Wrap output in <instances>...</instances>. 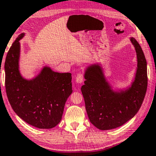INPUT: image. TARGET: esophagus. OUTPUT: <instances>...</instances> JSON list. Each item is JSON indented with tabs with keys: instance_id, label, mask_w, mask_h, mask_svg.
I'll return each instance as SVG.
<instances>
[{
	"instance_id": "obj_1",
	"label": "esophagus",
	"mask_w": 156,
	"mask_h": 156,
	"mask_svg": "<svg viewBox=\"0 0 156 156\" xmlns=\"http://www.w3.org/2000/svg\"><path fill=\"white\" fill-rule=\"evenodd\" d=\"M84 80V75L83 73H78L76 77V81L77 83H82Z\"/></svg>"
}]
</instances>
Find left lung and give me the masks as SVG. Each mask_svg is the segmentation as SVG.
Masks as SVG:
<instances>
[{"label": "left lung", "instance_id": "1", "mask_svg": "<svg viewBox=\"0 0 156 156\" xmlns=\"http://www.w3.org/2000/svg\"><path fill=\"white\" fill-rule=\"evenodd\" d=\"M137 54L135 80L125 90L114 91L98 64L87 66L81 87L89 119L100 130L119 127L139 111L147 89V66L144 54L136 39L130 37Z\"/></svg>", "mask_w": 156, "mask_h": 156}]
</instances>
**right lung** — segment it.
I'll list each match as a JSON object with an SVG mask.
<instances>
[{
    "mask_svg": "<svg viewBox=\"0 0 156 156\" xmlns=\"http://www.w3.org/2000/svg\"><path fill=\"white\" fill-rule=\"evenodd\" d=\"M21 33L12 44L5 62V90L12 109L33 126L48 129L60 122L66 100L72 93L71 73L44 66L35 78H23L19 69Z\"/></svg>",
    "mask_w": 156,
    "mask_h": 156,
    "instance_id": "right-lung-1",
    "label": "right lung"
}]
</instances>
